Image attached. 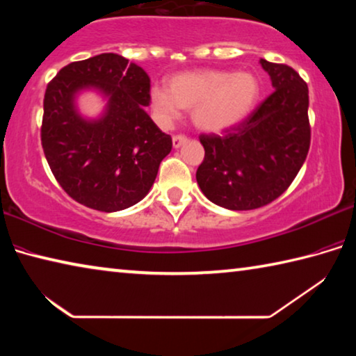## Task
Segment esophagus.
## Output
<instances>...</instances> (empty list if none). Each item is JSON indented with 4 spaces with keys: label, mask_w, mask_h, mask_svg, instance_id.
Masks as SVG:
<instances>
[{
    "label": "esophagus",
    "mask_w": 356,
    "mask_h": 356,
    "mask_svg": "<svg viewBox=\"0 0 356 356\" xmlns=\"http://www.w3.org/2000/svg\"><path fill=\"white\" fill-rule=\"evenodd\" d=\"M186 143V136L185 135H174L172 136V146L174 147H180L182 146V144H185Z\"/></svg>",
    "instance_id": "1"
}]
</instances>
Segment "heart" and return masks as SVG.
<instances>
[{
    "label": "heart",
    "mask_w": 356,
    "mask_h": 356,
    "mask_svg": "<svg viewBox=\"0 0 356 356\" xmlns=\"http://www.w3.org/2000/svg\"><path fill=\"white\" fill-rule=\"evenodd\" d=\"M259 95L261 83L251 72L191 70L171 76L168 88L150 89V108L161 125L172 124L184 108L197 129L221 134L250 116Z\"/></svg>",
    "instance_id": "heart-1"
}]
</instances>
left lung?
Returning <instances> with one entry per match:
<instances>
[{
	"label": "left lung",
	"instance_id": "left-lung-1",
	"mask_svg": "<svg viewBox=\"0 0 356 356\" xmlns=\"http://www.w3.org/2000/svg\"><path fill=\"white\" fill-rule=\"evenodd\" d=\"M275 91L222 136L201 135L196 180L209 201L229 210L267 206L303 166L311 143L308 84L292 67L261 59Z\"/></svg>",
	"mask_w": 356,
	"mask_h": 356
}]
</instances>
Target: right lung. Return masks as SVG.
<instances>
[{
    "instance_id": "right-lung-1",
    "label": "right lung",
    "mask_w": 356,
    "mask_h": 356,
    "mask_svg": "<svg viewBox=\"0 0 356 356\" xmlns=\"http://www.w3.org/2000/svg\"><path fill=\"white\" fill-rule=\"evenodd\" d=\"M95 88L107 99L97 120L83 118L76 95ZM150 78L116 53L70 63L48 83L40 140L63 190L89 209L135 206L154 185L172 140L149 118Z\"/></svg>"
}]
</instances>
